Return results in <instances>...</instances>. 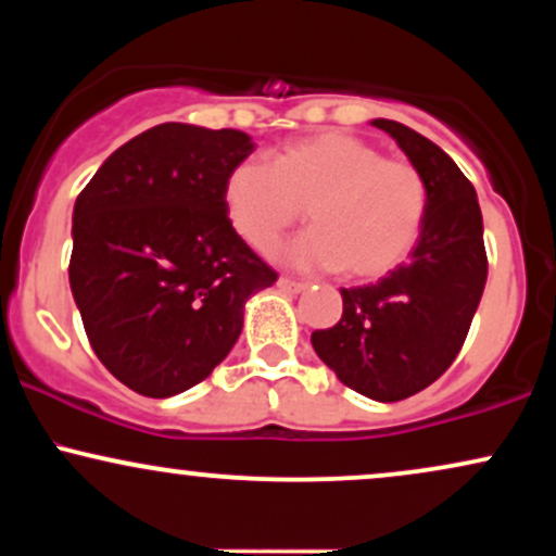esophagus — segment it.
<instances>
[{"label":"esophagus","instance_id":"obj_1","mask_svg":"<svg viewBox=\"0 0 556 556\" xmlns=\"http://www.w3.org/2000/svg\"><path fill=\"white\" fill-rule=\"evenodd\" d=\"M277 287H279V290H282V292H292V295H298V292L308 290V285H305V282H295V279H287V277H279Z\"/></svg>","mask_w":556,"mask_h":556}]
</instances>
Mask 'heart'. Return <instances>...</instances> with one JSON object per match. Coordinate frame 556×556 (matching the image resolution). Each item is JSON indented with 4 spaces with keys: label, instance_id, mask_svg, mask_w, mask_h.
I'll use <instances>...</instances> for the list:
<instances>
[{
    "label": "heart",
    "instance_id": "1",
    "mask_svg": "<svg viewBox=\"0 0 556 556\" xmlns=\"http://www.w3.org/2000/svg\"><path fill=\"white\" fill-rule=\"evenodd\" d=\"M424 172L379 146L324 130L274 149L271 167L242 159L227 169L222 206L245 245L269 256L303 219L311 232L287 248L295 269H337L348 279L387 277L413 253L429 216Z\"/></svg>",
    "mask_w": 556,
    "mask_h": 556
}]
</instances>
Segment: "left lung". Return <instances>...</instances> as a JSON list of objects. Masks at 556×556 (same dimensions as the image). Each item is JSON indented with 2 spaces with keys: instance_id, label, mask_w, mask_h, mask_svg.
I'll use <instances>...</instances> for the list:
<instances>
[{
  "instance_id": "obj_1",
  "label": "left lung",
  "mask_w": 556,
  "mask_h": 556,
  "mask_svg": "<svg viewBox=\"0 0 556 556\" xmlns=\"http://www.w3.org/2000/svg\"><path fill=\"white\" fill-rule=\"evenodd\" d=\"M397 140L431 190L410 261L376 285L342 287V318L311 334L344 387L397 402L442 376L460 353L481 303L489 261L476 188L450 156L394 119H374Z\"/></svg>"
}]
</instances>
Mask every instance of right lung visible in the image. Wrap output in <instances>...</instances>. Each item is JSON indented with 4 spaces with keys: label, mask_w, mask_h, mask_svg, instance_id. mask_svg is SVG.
<instances>
[{
    "label": "right lung",
    "mask_w": 556,
    "mask_h": 556,
    "mask_svg": "<svg viewBox=\"0 0 556 556\" xmlns=\"http://www.w3.org/2000/svg\"><path fill=\"white\" fill-rule=\"evenodd\" d=\"M240 130L164 123L101 164L73 212L70 287L96 358L146 397L195 387L227 358L245 300L277 282L222 206L251 156Z\"/></svg>",
    "instance_id": "right-lung-1"
}]
</instances>
